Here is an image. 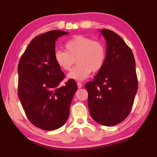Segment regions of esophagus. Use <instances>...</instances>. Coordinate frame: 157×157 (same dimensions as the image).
<instances>
[{
	"instance_id": "esophagus-1",
	"label": "esophagus",
	"mask_w": 157,
	"mask_h": 157,
	"mask_svg": "<svg viewBox=\"0 0 157 157\" xmlns=\"http://www.w3.org/2000/svg\"><path fill=\"white\" fill-rule=\"evenodd\" d=\"M77 85H78V89H80V88H82V84L81 83V82H77Z\"/></svg>"
}]
</instances>
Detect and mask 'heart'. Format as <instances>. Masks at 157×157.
<instances>
[{
  "mask_svg": "<svg viewBox=\"0 0 157 157\" xmlns=\"http://www.w3.org/2000/svg\"><path fill=\"white\" fill-rule=\"evenodd\" d=\"M66 50H57L54 59L57 66L63 71H70L74 63L77 64L68 73V78L82 81L89 78L91 72L100 71L105 64L106 48L99 41L90 37L78 35L65 44Z\"/></svg>",
  "mask_w": 157,
  "mask_h": 157,
  "instance_id": "obj_1",
  "label": "heart"
}]
</instances>
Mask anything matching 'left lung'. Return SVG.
<instances>
[{
    "instance_id": "obj_1",
    "label": "left lung",
    "mask_w": 157,
    "mask_h": 157,
    "mask_svg": "<svg viewBox=\"0 0 157 157\" xmlns=\"http://www.w3.org/2000/svg\"><path fill=\"white\" fill-rule=\"evenodd\" d=\"M100 33L107 43L105 62L85 89L92 118L102 125L113 126L131 111L138 90L136 63L132 50L118 34L107 29Z\"/></svg>"
}]
</instances>
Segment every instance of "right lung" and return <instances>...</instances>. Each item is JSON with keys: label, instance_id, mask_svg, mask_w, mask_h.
<instances>
[{"label": "right lung", "instance_id": "add662e5", "mask_svg": "<svg viewBox=\"0 0 157 157\" xmlns=\"http://www.w3.org/2000/svg\"><path fill=\"white\" fill-rule=\"evenodd\" d=\"M68 33L51 30L34 37L18 66V95L26 116L34 126L47 131L66 123L78 90L73 79L59 86L65 75L54 59L55 41Z\"/></svg>", "mask_w": 157, "mask_h": 157}]
</instances>
